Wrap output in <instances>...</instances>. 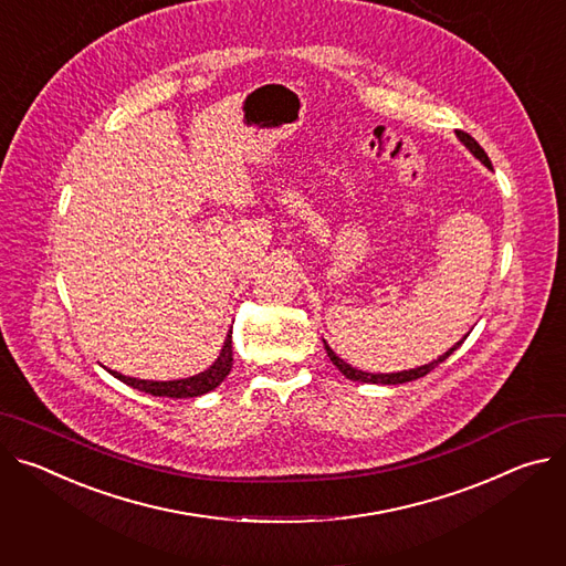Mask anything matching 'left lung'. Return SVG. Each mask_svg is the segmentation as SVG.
<instances>
[{"label":"left lung","instance_id":"8db88e82","mask_svg":"<svg viewBox=\"0 0 566 566\" xmlns=\"http://www.w3.org/2000/svg\"><path fill=\"white\" fill-rule=\"evenodd\" d=\"M458 137H460V142L465 144L474 156L485 165V167H492V163H490V158H488V153L481 148V144L472 137V135H468V133H462V130H458ZM468 338V336H465ZM462 338V340H465ZM462 340L460 343H455L449 352H444L440 358H436V361H431L429 366H422V368H416V370H403V373H390V375H373V373H361V370H356V368H352V366H347L343 358H338L334 352H332V347L325 343V349H327V356L332 358V364L347 377V379H352V381H364V384H406V381H416V379H420V377H424V375H429L433 368H438L442 361H447V358L462 345Z\"/></svg>","mask_w":566,"mask_h":566}]
</instances>
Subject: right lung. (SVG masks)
Here are the masks:
<instances>
[{
    "instance_id": "1",
    "label": "right lung",
    "mask_w": 566,
    "mask_h": 566,
    "mask_svg": "<svg viewBox=\"0 0 566 566\" xmlns=\"http://www.w3.org/2000/svg\"><path fill=\"white\" fill-rule=\"evenodd\" d=\"M232 370V336L228 334L226 345L221 349V356L214 361V366L210 370H205L196 377L189 379H178V381H144V379H133V377H124L119 373H113V377H117L119 381L148 392V395H156V397H174V399H182V397H198L214 390Z\"/></svg>"
}]
</instances>
